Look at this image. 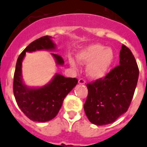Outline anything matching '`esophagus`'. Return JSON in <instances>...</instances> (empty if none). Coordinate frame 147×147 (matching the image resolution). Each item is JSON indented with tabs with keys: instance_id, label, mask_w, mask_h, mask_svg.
Wrapping results in <instances>:
<instances>
[{
	"instance_id": "34e87169",
	"label": "esophagus",
	"mask_w": 147,
	"mask_h": 147,
	"mask_svg": "<svg viewBox=\"0 0 147 147\" xmlns=\"http://www.w3.org/2000/svg\"><path fill=\"white\" fill-rule=\"evenodd\" d=\"M78 84H84L85 81L84 79H82V78H80V79L78 80Z\"/></svg>"
}]
</instances>
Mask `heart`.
I'll return each mask as SVG.
<instances>
[{
  "label": "heart",
  "mask_w": 147,
  "mask_h": 147,
  "mask_svg": "<svg viewBox=\"0 0 147 147\" xmlns=\"http://www.w3.org/2000/svg\"><path fill=\"white\" fill-rule=\"evenodd\" d=\"M114 52L111 48L94 43L80 50L77 54V59L81 64L87 65L86 73L90 79L98 80L107 75L114 60ZM71 67L76 68V63L69 59Z\"/></svg>",
  "instance_id": "obj_1"
}]
</instances>
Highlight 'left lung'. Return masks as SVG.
Returning a JSON list of instances; mask_svg holds the SVG:
<instances>
[{"label": "left lung", "mask_w": 147, "mask_h": 147, "mask_svg": "<svg viewBox=\"0 0 147 147\" xmlns=\"http://www.w3.org/2000/svg\"><path fill=\"white\" fill-rule=\"evenodd\" d=\"M139 69L129 48L122 45L119 64L103 79L87 84L88 96L84 111L90 123L105 125L115 121L127 111L134 96Z\"/></svg>", "instance_id": "8db88e82"}]
</instances>
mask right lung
I'll return each mask as SVG.
<instances>
[{"instance_id": "obj_1", "label": "right lung", "mask_w": 147, "mask_h": 147, "mask_svg": "<svg viewBox=\"0 0 147 147\" xmlns=\"http://www.w3.org/2000/svg\"><path fill=\"white\" fill-rule=\"evenodd\" d=\"M56 44L51 36H45L31 42L24 49L17 60L13 81V92L17 105L30 119L45 123L54 119L58 113L64 98L76 87V78H65L56 73L47 84L40 87H29L22 79V61L26 52L36 51H55ZM57 66H63L64 61L60 55L51 54Z\"/></svg>"}]
</instances>
